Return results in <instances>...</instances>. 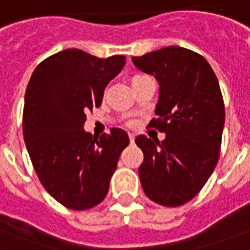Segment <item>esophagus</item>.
Here are the masks:
<instances>
[{
	"label": "esophagus",
	"instance_id": "obj_1",
	"mask_svg": "<svg viewBox=\"0 0 250 250\" xmlns=\"http://www.w3.org/2000/svg\"><path fill=\"white\" fill-rule=\"evenodd\" d=\"M129 140H130V143H135V135L133 133H129Z\"/></svg>",
	"mask_w": 250,
	"mask_h": 250
}]
</instances>
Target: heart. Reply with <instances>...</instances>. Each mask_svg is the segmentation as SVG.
Segmentation results:
<instances>
[{
	"label": "heart",
	"mask_w": 250,
	"mask_h": 250,
	"mask_svg": "<svg viewBox=\"0 0 250 250\" xmlns=\"http://www.w3.org/2000/svg\"><path fill=\"white\" fill-rule=\"evenodd\" d=\"M137 77H140V76H137ZM135 79H136V77H135Z\"/></svg>",
	"instance_id": "1"
}]
</instances>
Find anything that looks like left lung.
<instances>
[{"label":"left lung","instance_id":"obj_1","mask_svg":"<svg viewBox=\"0 0 250 250\" xmlns=\"http://www.w3.org/2000/svg\"><path fill=\"white\" fill-rule=\"evenodd\" d=\"M132 61L159 84L151 126L166 133L163 142L136 137L144 161L139 177L148 199L166 207L192 200L206 185L219 159L225 104L207 60L192 50L168 46Z\"/></svg>","mask_w":250,"mask_h":250}]
</instances>
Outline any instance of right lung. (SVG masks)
Masks as SVG:
<instances>
[{
  "mask_svg": "<svg viewBox=\"0 0 250 250\" xmlns=\"http://www.w3.org/2000/svg\"><path fill=\"white\" fill-rule=\"evenodd\" d=\"M124 65V56L98 58L68 49L39 63L27 85V151L43 188L70 209H88L106 197L120 155L129 144L122 129H110L101 137L84 130L85 113L102 104L106 85Z\"/></svg>",
  "mask_w": 250,
  "mask_h": 250,
  "instance_id": "add662e5",
  "label": "right lung"
}]
</instances>
